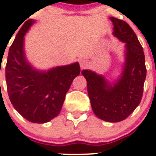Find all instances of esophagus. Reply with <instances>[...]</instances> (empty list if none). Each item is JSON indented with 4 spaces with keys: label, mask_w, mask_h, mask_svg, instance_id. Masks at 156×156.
Wrapping results in <instances>:
<instances>
[{
    "label": "esophagus",
    "mask_w": 156,
    "mask_h": 156,
    "mask_svg": "<svg viewBox=\"0 0 156 156\" xmlns=\"http://www.w3.org/2000/svg\"><path fill=\"white\" fill-rule=\"evenodd\" d=\"M87 62H86L85 60H84V59H81V60H80V66H81V69L84 68V67L87 66Z\"/></svg>",
    "instance_id": "1"
}]
</instances>
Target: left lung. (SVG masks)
<instances>
[{"instance_id": "1", "label": "left lung", "mask_w": 156, "mask_h": 156, "mask_svg": "<svg viewBox=\"0 0 156 156\" xmlns=\"http://www.w3.org/2000/svg\"><path fill=\"white\" fill-rule=\"evenodd\" d=\"M113 34L125 43V62L119 80L109 84L103 76L90 70L81 74L87 80V93L96 116L108 122L127 119L137 107L144 93L146 76L144 49L130 26L123 20L110 17Z\"/></svg>"}]
</instances>
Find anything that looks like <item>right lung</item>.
Returning <instances> with one entry per match:
<instances>
[{
	"mask_svg": "<svg viewBox=\"0 0 156 156\" xmlns=\"http://www.w3.org/2000/svg\"><path fill=\"white\" fill-rule=\"evenodd\" d=\"M29 20L16 35L9 50L5 69L11 103L23 118L33 123H45L61 111L66 94L81 72L78 62L47 72L35 70L26 61L24 35L33 24Z\"/></svg>",
	"mask_w": 156,
	"mask_h": 156,
	"instance_id": "right-lung-1",
	"label": "right lung"
}]
</instances>
